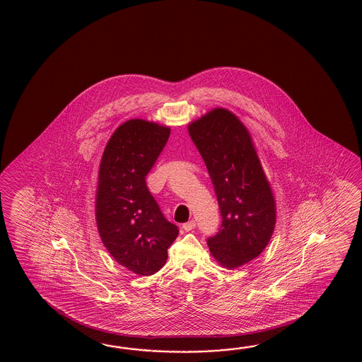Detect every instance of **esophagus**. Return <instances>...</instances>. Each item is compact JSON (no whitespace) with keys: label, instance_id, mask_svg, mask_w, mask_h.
<instances>
[{"label":"esophagus","instance_id":"34e87169","mask_svg":"<svg viewBox=\"0 0 362 362\" xmlns=\"http://www.w3.org/2000/svg\"><path fill=\"white\" fill-rule=\"evenodd\" d=\"M195 221L194 220H192V221H189V223H185L184 225H182V228H184L185 231H190L195 228Z\"/></svg>","mask_w":362,"mask_h":362}]
</instances>
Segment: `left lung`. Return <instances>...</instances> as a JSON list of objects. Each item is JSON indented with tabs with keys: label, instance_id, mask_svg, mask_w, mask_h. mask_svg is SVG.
Returning <instances> with one entry per match:
<instances>
[{
	"label": "left lung",
	"instance_id": "left-lung-1",
	"mask_svg": "<svg viewBox=\"0 0 362 362\" xmlns=\"http://www.w3.org/2000/svg\"><path fill=\"white\" fill-rule=\"evenodd\" d=\"M206 163L223 217L207 245L216 262L235 269L268 246L276 226V199L250 132L231 111L211 110L187 125Z\"/></svg>",
	"mask_w": 362,
	"mask_h": 362
}]
</instances>
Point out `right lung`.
Instances as JSON below:
<instances>
[{
	"mask_svg": "<svg viewBox=\"0 0 362 362\" xmlns=\"http://www.w3.org/2000/svg\"><path fill=\"white\" fill-rule=\"evenodd\" d=\"M170 128L131 119L119 125L100 159L95 221L100 239L116 262L139 276H151L168 259L178 228L163 216L146 186L170 137Z\"/></svg>",
	"mask_w": 362,
	"mask_h": 362,
	"instance_id": "add662e5",
	"label": "right lung"
}]
</instances>
